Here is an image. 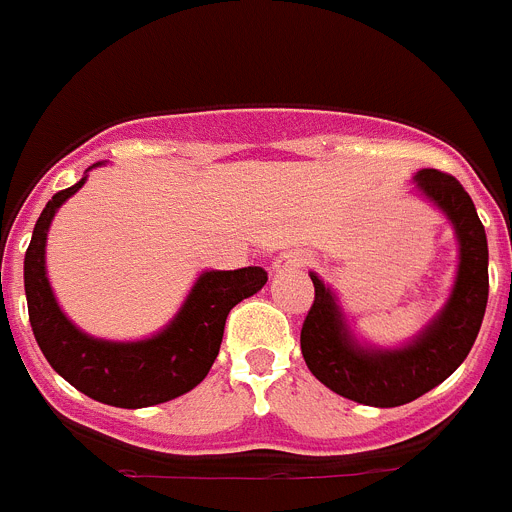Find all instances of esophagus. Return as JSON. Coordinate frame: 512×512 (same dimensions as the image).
I'll return each instance as SVG.
<instances>
[{"label": "esophagus", "mask_w": 512, "mask_h": 512, "mask_svg": "<svg viewBox=\"0 0 512 512\" xmlns=\"http://www.w3.org/2000/svg\"><path fill=\"white\" fill-rule=\"evenodd\" d=\"M309 260L304 252H299V249H289V252H283L281 257H276V263H273V270L276 273H286V270H296V268H304Z\"/></svg>", "instance_id": "34e87169"}]
</instances>
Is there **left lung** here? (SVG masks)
<instances>
[{"label":"left lung","instance_id":"left-lung-1","mask_svg":"<svg viewBox=\"0 0 512 512\" xmlns=\"http://www.w3.org/2000/svg\"><path fill=\"white\" fill-rule=\"evenodd\" d=\"M416 192L453 226L458 268L448 302L403 346H372L356 338L336 291L317 273L315 304L302 325V356L309 372L333 393L364 406H403L448 380L474 346L489 296V249L474 200L463 184L437 169L414 176Z\"/></svg>","mask_w":512,"mask_h":512}]
</instances>
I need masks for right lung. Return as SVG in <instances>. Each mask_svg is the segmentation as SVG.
Wrapping results in <instances>:
<instances>
[{
  "instance_id": "1",
  "label": "right lung",
  "mask_w": 512,
  "mask_h": 512,
  "mask_svg": "<svg viewBox=\"0 0 512 512\" xmlns=\"http://www.w3.org/2000/svg\"><path fill=\"white\" fill-rule=\"evenodd\" d=\"M96 166L101 163H93L90 169ZM90 169H85L80 182L51 197L30 236L23 265L30 328L46 362L72 388L106 406L145 409L190 393L205 380L221 349L226 317L242 299L263 289L268 273L257 265L203 270L179 312L153 336L140 341L90 336L64 315L46 276V236L51 221L88 182Z\"/></svg>"
}]
</instances>
